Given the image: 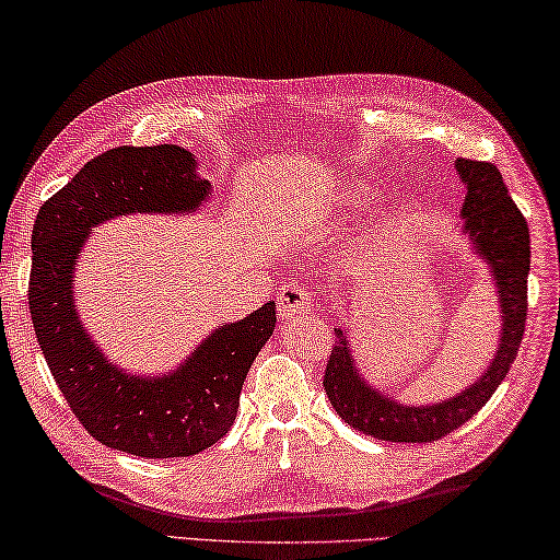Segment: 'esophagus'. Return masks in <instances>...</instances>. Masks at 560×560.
I'll return each mask as SVG.
<instances>
[{"mask_svg": "<svg viewBox=\"0 0 560 560\" xmlns=\"http://www.w3.org/2000/svg\"><path fill=\"white\" fill-rule=\"evenodd\" d=\"M313 295H310L307 288L298 285V282H285L278 290V310L282 319H290L302 313H310L313 310Z\"/></svg>", "mask_w": 560, "mask_h": 560, "instance_id": "34e87169", "label": "esophagus"}]
</instances>
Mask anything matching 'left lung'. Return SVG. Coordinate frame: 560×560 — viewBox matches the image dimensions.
<instances>
[{
	"mask_svg": "<svg viewBox=\"0 0 560 560\" xmlns=\"http://www.w3.org/2000/svg\"><path fill=\"white\" fill-rule=\"evenodd\" d=\"M456 171L466 186L462 231L469 235L476 255L489 265L499 290L501 342L489 370L469 384V389L439 405L407 407L364 382L354 366L347 332L337 327V342L332 345L323 382L329 405L357 432L382 442L427 444L459 429L491 399L524 340L530 270L526 218L511 200L506 183L493 163L456 159Z\"/></svg>",
	"mask_w": 560,
	"mask_h": 560,
	"instance_id": "1",
	"label": "left lung"
}]
</instances>
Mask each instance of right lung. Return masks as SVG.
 <instances>
[{
    "label": "right lung",
    "instance_id": "1",
    "mask_svg": "<svg viewBox=\"0 0 560 560\" xmlns=\"http://www.w3.org/2000/svg\"><path fill=\"white\" fill-rule=\"evenodd\" d=\"M210 198L194 153L121 145L91 159L39 208L32 231L30 313L67 405L96 442L143 459L194 456L231 432L247 370L275 329V302L213 329L178 370L139 377L112 364L73 305L89 231L126 213H194Z\"/></svg>",
    "mask_w": 560,
    "mask_h": 560
}]
</instances>
